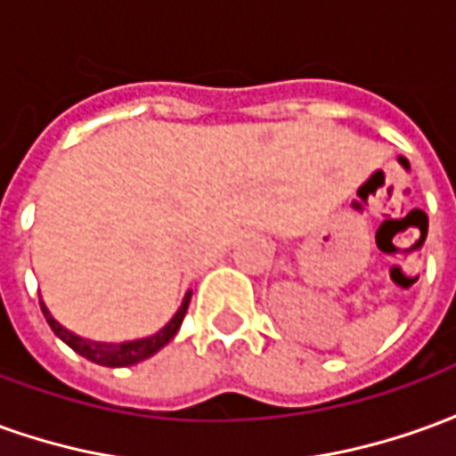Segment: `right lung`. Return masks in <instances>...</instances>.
<instances>
[{
    "instance_id": "obj_1",
    "label": "right lung",
    "mask_w": 456,
    "mask_h": 456,
    "mask_svg": "<svg viewBox=\"0 0 456 456\" xmlns=\"http://www.w3.org/2000/svg\"><path fill=\"white\" fill-rule=\"evenodd\" d=\"M190 298H192V291H187L183 298L180 308L175 311V316L165 323V326L152 333V336H145V338H135V340H123V343H106V340H91L73 333L69 328H63L56 318L51 316V311L46 308V304L39 298L41 311H44V318L49 321L51 330L59 336V338L73 348L78 355H84L95 365H106V368H126V365H135L140 361H148L151 355H155L158 350L165 348L170 340L175 338V333L180 330L183 326V318L187 314V305H190Z\"/></svg>"
}]
</instances>
